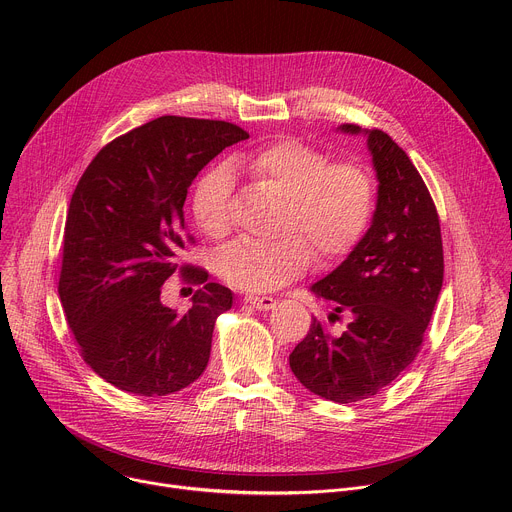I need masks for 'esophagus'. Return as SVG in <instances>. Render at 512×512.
Wrapping results in <instances>:
<instances>
[{
  "mask_svg": "<svg viewBox=\"0 0 512 512\" xmlns=\"http://www.w3.org/2000/svg\"><path fill=\"white\" fill-rule=\"evenodd\" d=\"M245 302L249 306H253L255 310H263V312H267L275 306V300L269 296H245Z\"/></svg>",
  "mask_w": 512,
  "mask_h": 512,
  "instance_id": "esophagus-1",
  "label": "esophagus"
}]
</instances>
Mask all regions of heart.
Returning a JSON list of instances; mask_svg holds the SVG:
<instances>
[{
	"mask_svg": "<svg viewBox=\"0 0 512 512\" xmlns=\"http://www.w3.org/2000/svg\"><path fill=\"white\" fill-rule=\"evenodd\" d=\"M233 170H245L287 196L283 231L304 233L320 259L348 253L367 231L375 208L371 174L350 162L330 164L328 156L300 139H279L251 154H239ZM233 174L227 166L208 170L192 194V214L200 231L225 237L233 225ZM312 247L302 235L275 243L241 239L218 257V275L237 289L273 291L302 275Z\"/></svg>",
	"mask_w": 512,
	"mask_h": 512,
	"instance_id": "obj_1",
	"label": "heart"
}]
</instances>
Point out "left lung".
<instances>
[{"label": "left lung", "instance_id": "left-lung-1", "mask_svg": "<svg viewBox=\"0 0 512 512\" xmlns=\"http://www.w3.org/2000/svg\"><path fill=\"white\" fill-rule=\"evenodd\" d=\"M342 133L367 137L379 180L371 229L350 255L310 289L332 300V336L316 320L289 354L298 381L334 403L369 399L415 360L444 281L440 216L417 168L381 129L344 123Z\"/></svg>", "mask_w": 512, "mask_h": 512}]
</instances>
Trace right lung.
Instances as JSON below:
<instances>
[{"instance_id":"obj_1","label":"right lung","mask_w":512,"mask_h":512,"mask_svg":"<svg viewBox=\"0 0 512 512\" xmlns=\"http://www.w3.org/2000/svg\"><path fill=\"white\" fill-rule=\"evenodd\" d=\"M239 125L164 115L119 135L93 158L70 198L58 296L81 356L113 387L162 397L206 369L216 318L233 291L180 265L192 243L184 200L198 172L247 139ZM176 270L202 282L186 313L164 307Z\"/></svg>"}]
</instances>
